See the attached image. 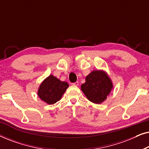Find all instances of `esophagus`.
<instances>
[{
    "label": "esophagus",
    "mask_w": 149,
    "mask_h": 149,
    "mask_svg": "<svg viewBox=\"0 0 149 149\" xmlns=\"http://www.w3.org/2000/svg\"><path fill=\"white\" fill-rule=\"evenodd\" d=\"M72 85H74V86H78V85H79V82H78V81H77V82H74V83H72Z\"/></svg>",
    "instance_id": "34e87169"
}]
</instances>
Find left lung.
Instances as JSON below:
<instances>
[{
    "instance_id": "1",
    "label": "left lung",
    "mask_w": 149,
    "mask_h": 149,
    "mask_svg": "<svg viewBox=\"0 0 149 149\" xmlns=\"http://www.w3.org/2000/svg\"><path fill=\"white\" fill-rule=\"evenodd\" d=\"M113 88L111 79L104 72L94 70L87 75L81 90L89 101L100 104L104 101Z\"/></svg>"
}]
</instances>
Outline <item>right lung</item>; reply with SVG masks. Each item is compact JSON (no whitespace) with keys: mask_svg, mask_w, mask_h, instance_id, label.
Here are the masks:
<instances>
[{"mask_svg":"<svg viewBox=\"0 0 149 149\" xmlns=\"http://www.w3.org/2000/svg\"><path fill=\"white\" fill-rule=\"evenodd\" d=\"M68 87V83L50 75L40 84L38 95L42 100L49 104H53L60 100Z\"/></svg>","mask_w":149,"mask_h":149,"instance_id":"1","label":"right lung"}]
</instances>
